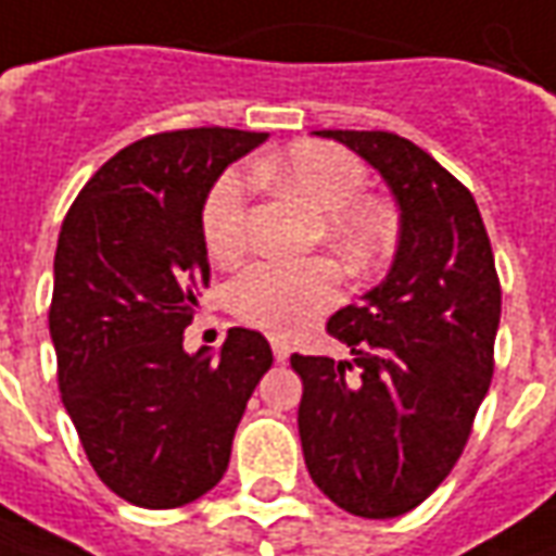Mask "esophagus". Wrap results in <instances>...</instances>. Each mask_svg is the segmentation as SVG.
Masks as SVG:
<instances>
[{"label":"esophagus","mask_w":556,"mask_h":556,"mask_svg":"<svg viewBox=\"0 0 556 556\" xmlns=\"http://www.w3.org/2000/svg\"><path fill=\"white\" fill-rule=\"evenodd\" d=\"M270 349H274V358L277 361H289L291 343L286 337H270Z\"/></svg>","instance_id":"34e87169"}]
</instances>
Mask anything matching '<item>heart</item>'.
<instances>
[{"label": "heart", "mask_w": 556, "mask_h": 556, "mask_svg": "<svg viewBox=\"0 0 556 556\" xmlns=\"http://www.w3.org/2000/svg\"><path fill=\"white\" fill-rule=\"evenodd\" d=\"M274 184L318 211L321 231L352 270L376 267L394 243V216L379 201H364L367 170L352 153L331 143H294L289 153L262 165ZM204 243L216 262H235L247 247V180L238 170L213 184L201 213ZM340 298V270L328 258L255 262L228 289L231 313L252 328L289 333Z\"/></svg>", "instance_id": "obj_1"}]
</instances>
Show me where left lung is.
Wrapping results in <instances>:
<instances>
[{"label":"left lung","instance_id":"1","mask_svg":"<svg viewBox=\"0 0 556 556\" xmlns=\"http://www.w3.org/2000/svg\"><path fill=\"white\" fill-rule=\"evenodd\" d=\"M361 156L397 204L386 279L328 318L352 361L291 355L298 430L321 494L358 518H397L452 472L494 372L500 279L476 201L391 131H313ZM358 369V377H349Z\"/></svg>","mask_w":556,"mask_h":556}]
</instances>
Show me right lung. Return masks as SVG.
<instances>
[{
    "label": "right lung",
    "instance_id": "add662e5",
    "mask_svg": "<svg viewBox=\"0 0 556 556\" xmlns=\"http://www.w3.org/2000/svg\"><path fill=\"white\" fill-rule=\"evenodd\" d=\"M265 131L150 135L108 159L65 216L50 340L60 391L99 479L141 508L186 506L223 479L247 400L274 352L231 328L186 352L195 286L211 279L204 201Z\"/></svg>",
    "mask_w": 556,
    "mask_h": 556
}]
</instances>
